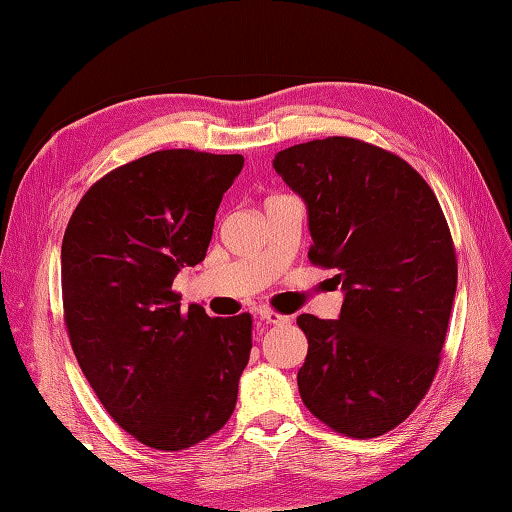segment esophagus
I'll return each mask as SVG.
<instances>
[{
  "mask_svg": "<svg viewBox=\"0 0 512 512\" xmlns=\"http://www.w3.org/2000/svg\"><path fill=\"white\" fill-rule=\"evenodd\" d=\"M257 314H259V319L270 323V325H286V323L290 321V319L286 317V314H279V312L268 310V308H262Z\"/></svg>",
  "mask_w": 512,
  "mask_h": 512,
  "instance_id": "1",
  "label": "esophagus"
}]
</instances>
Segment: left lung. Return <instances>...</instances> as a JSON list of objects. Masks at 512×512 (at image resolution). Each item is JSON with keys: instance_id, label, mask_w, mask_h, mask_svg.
Listing matches in <instances>:
<instances>
[{"instance_id": "obj_1", "label": "left lung", "mask_w": 512, "mask_h": 512, "mask_svg": "<svg viewBox=\"0 0 512 512\" xmlns=\"http://www.w3.org/2000/svg\"><path fill=\"white\" fill-rule=\"evenodd\" d=\"M275 171L308 204L310 264L336 268V321L301 314L303 405L341 436L405 422L436 378L458 257L436 193L409 162L347 136L279 151Z\"/></svg>"}]
</instances>
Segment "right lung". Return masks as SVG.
I'll list each match as a JSON object with an SVG mask.
<instances>
[{
  "mask_svg": "<svg viewBox=\"0 0 512 512\" xmlns=\"http://www.w3.org/2000/svg\"><path fill=\"white\" fill-rule=\"evenodd\" d=\"M239 154L162 149L85 191L61 246L63 321L94 394L145 447L189 449L220 431L253 347V317L180 310L171 290L209 248Z\"/></svg>",
  "mask_w": 512,
  "mask_h": 512,
  "instance_id": "1",
  "label": "right lung"
}]
</instances>
